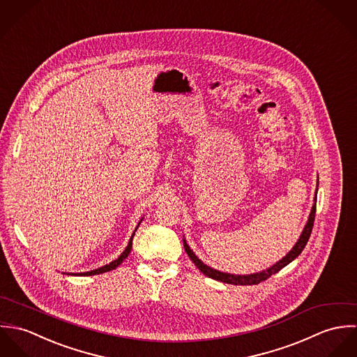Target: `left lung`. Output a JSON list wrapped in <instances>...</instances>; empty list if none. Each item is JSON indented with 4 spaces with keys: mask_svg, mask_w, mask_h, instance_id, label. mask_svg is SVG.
<instances>
[{
    "mask_svg": "<svg viewBox=\"0 0 357 357\" xmlns=\"http://www.w3.org/2000/svg\"><path fill=\"white\" fill-rule=\"evenodd\" d=\"M317 192V190H316ZM316 195H314V204L312 207V211L309 214V218H307V222H306L305 228L298 239V242L296 243V246L293 248V250H290V253L286 255L284 258H282L279 262H276L275 265H272L269 269L266 271H262L259 273H253V275H231V273H224V272H220V271H215V269H211L210 266L204 265V262L194 255V252L188 248V245L185 243L184 241V249L187 252L188 257L191 258V261L195 264V266L204 272L206 276L211 278V279H215L218 282H224V283H228V284H236V286H250V284H258L264 280H266L268 278H271L272 275L278 273L282 268H284L287 264H290L294 258H297L298 255H301V252L304 250V248L309 241V236L312 234V228H313V222H314V214H316Z\"/></svg>",
    "mask_w": 357,
    "mask_h": 357,
    "instance_id": "obj_1",
    "label": "left lung"
}]
</instances>
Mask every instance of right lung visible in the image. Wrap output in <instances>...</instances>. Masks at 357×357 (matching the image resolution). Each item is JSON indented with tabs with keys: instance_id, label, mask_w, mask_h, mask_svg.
Instances as JSON below:
<instances>
[{
	"instance_id": "1",
	"label": "right lung",
	"mask_w": 357,
	"mask_h": 357,
	"mask_svg": "<svg viewBox=\"0 0 357 357\" xmlns=\"http://www.w3.org/2000/svg\"><path fill=\"white\" fill-rule=\"evenodd\" d=\"M136 229H137V228H136ZM136 229H135V232H136ZM135 232H133V235H132V238H130V241H129V243H128V248L125 249V252L119 255L116 259H114L112 262H109L108 265H104V266L99 268V269H95V271H91V272H84V273H75V275H79V276H92V275H99V273H104V272H108V271L115 269L119 264H122V261L130 253V250H132V241H133ZM73 275H74V273H73Z\"/></svg>"
}]
</instances>
